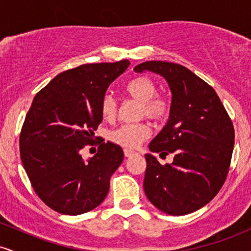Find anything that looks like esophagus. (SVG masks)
Instances as JSON below:
<instances>
[{
  "label": "esophagus",
  "mask_w": 251,
  "mask_h": 251,
  "mask_svg": "<svg viewBox=\"0 0 251 251\" xmlns=\"http://www.w3.org/2000/svg\"><path fill=\"white\" fill-rule=\"evenodd\" d=\"M124 154H125V157H131V155L134 154V151H132V150H128V149H125L124 150Z\"/></svg>",
  "instance_id": "1"
}]
</instances>
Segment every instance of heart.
<instances>
[{
    "instance_id": "1",
    "label": "heart",
    "mask_w": 251,
    "mask_h": 251,
    "mask_svg": "<svg viewBox=\"0 0 251 251\" xmlns=\"http://www.w3.org/2000/svg\"><path fill=\"white\" fill-rule=\"evenodd\" d=\"M157 85L148 76H138L126 83L124 92L129 98L140 102V116H145L155 122H163L170 112L169 101L164 97L157 96ZM117 103L111 96H106L101 102V116L105 120L116 117ZM151 134V128L146 124L123 125L112 132V142L124 148L133 149L139 146Z\"/></svg>"
}]
</instances>
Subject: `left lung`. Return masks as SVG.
Wrapping results in <instances>:
<instances>
[{
	"label": "left lung",
	"instance_id": "obj_1",
	"mask_svg": "<svg viewBox=\"0 0 251 251\" xmlns=\"http://www.w3.org/2000/svg\"><path fill=\"white\" fill-rule=\"evenodd\" d=\"M146 71L163 76L172 94L168 123L149 149L160 157H175L162 165L153 154H145L144 191L165 214H191L206 205L226 179L234 126L215 89L188 68L165 61L134 67L137 73Z\"/></svg>",
	"mask_w": 251,
	"mask_h": 251
}]
</instances>
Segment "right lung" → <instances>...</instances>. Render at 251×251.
<instances>
[{
  "mask_svg": "<svg viewBox=\"0 0 251 251\" xmlns=\"http://www.w3.org/2000/svg\"><path fill=\"white\" fill-rule=\"evenodd\" d=\"M128 66L127 60L81 65L57 74L34 98L20 135V154L37 196L60 214H85L108 194L123 149L101 143L87 160L80 150L92 143L102 122L108 86Z\"/></svg>",
  "mask_w": 251,
  "mask_h": 251,
  "instance_id": "obj_1",
  "label": "right lung"
}]
</instances>
